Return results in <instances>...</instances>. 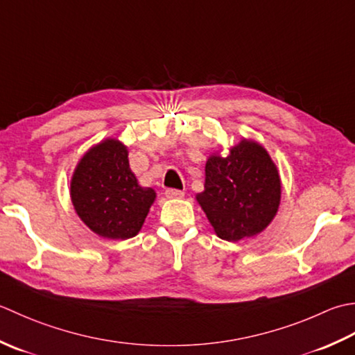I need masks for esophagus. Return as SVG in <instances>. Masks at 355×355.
I'll use <instances>...</instances> for the list:
<instances>
[{"mask_svg":"<svg viewBox=\"0 0 355 355\" xmlns=\"http://www.w3.org/2000/svg\"><path fill=\"white\" fill-rule=\"evenodd\" d=\"M165 196L168 199H180L184 198V191L176 190V188H167V190H165Z\"/></svg>","mask_w":355,"mask_h":355,"instance_id":"obj_1","label":"esophagus"}]
</instances>
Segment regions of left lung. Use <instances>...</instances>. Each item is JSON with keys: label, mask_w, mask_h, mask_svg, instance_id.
<instances>
[{"label": "left lung", "mask_w": 355, "mask_h": 355, "mask_svg": "<svg viewBox=\"0 0 355 355\" xmlns=\"http://www.w3.org/2000/svg\"><path fill=\"white\" fill-rule=\"evenodd\" d=\"M280 178L266 150L243 139L227 157L205 165V190L196 199L223 241L237 242L268 227L280 204Z\"/></svg>", "instance_id": "obj_1"}]
</instances>
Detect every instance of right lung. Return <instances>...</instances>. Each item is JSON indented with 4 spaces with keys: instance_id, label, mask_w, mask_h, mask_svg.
Segmentation results:
<instances>
[{
    "instance_id": "obj_1",
    "label": "right lung",
    "mask_w": 355,
    "mask_h": 355,
    "mask_svg": "<svg viewBox=\"0 0 355 355\" xmlns=\"http://www.w3.org/2000/svg\"><path fill=\"white\" fill-rule=\"evenodd\" d=\"M70 196L78 216L92 231L125 241L139 233L156 193L137 184L127 147L116 139H105L79 161Z\"/></svg>"
}]
</instances>
